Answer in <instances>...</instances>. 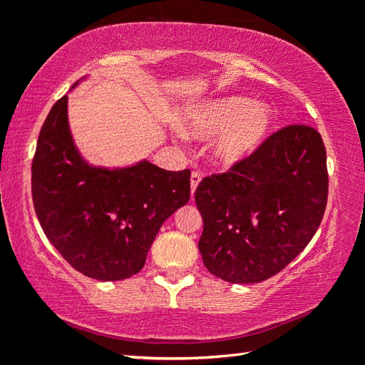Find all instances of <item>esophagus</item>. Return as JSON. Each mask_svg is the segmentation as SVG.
Wrapping results in <instances>:
<instances>
[{"instance_id":"1","label":"esophagus","mask_w":365,"mask_h":365,"mask_svg":"<svg viewBox=\"0 0 365 365\" xmlns=\"http://www.w3.org/2000/svg\"><path fill=\"white\" fill-rule=\"evenodd\" d=\"M201 174L197 170H195V172H191V177H190V185H191V196H193V193H195V190H196V187L197 185H200V182H201Z\"/></svg>"}]
</instances>
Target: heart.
I'll return each instance as SVG.
<instances>
[{
  "label": "heart",
  "mask_w": 365,
  "mask_h": 365,
  "mask_svg": "<svg viewBox=\"0 0 365 365\" xmlns=\"http://www.w3.org/2000/svg\"><path fill=\"white\" fill-rule=\"evenodd\" d=\"M269 125V109L251 106L250 100L240 96L209 101L191 109L183 120V130L196 138H207L222 130L214 153L225 164L250 156L264 140Z\"/></svg>",
  "instance_id": "obj_1"
}]
</instances>
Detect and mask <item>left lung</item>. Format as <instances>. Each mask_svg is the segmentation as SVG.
Listing matches in <instances>:
<instances>
[{"label":"left lung","mask_w":365,"mask_h":365,"mask_svg":"<svg viewBox=\"0 0 365 365\" xmlns=\"http://www.w3.org/2000/svg\"><path fill=\"white\" fill-rule=\"evenodd\" d=\"M327 196L320 133L302 123L282 127L227 172L197 185L195 201L205 222L197 248L206 269L230 283L279 274L317 232Z\"/></svg>","instance_id":"1"}]
</instances>
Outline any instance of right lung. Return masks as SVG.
I'll return each mask as SVG.
<instances>
[{"mask_svg":"<svg viewBox=\"0 0 365 365\" xmlns=\"http://www.w3.org/2000/svg\"><path fill=\"white\" fill-rule=\"evenodd\" d=\"M190 174L148 160L127 169L90 168L73 146L66 95L38 135L34 207L48 240L73 269L95 280H123L143 269L160 225L188 202Z\"/></svg>","mask_w":365,"mask_h":365,"instance_id":"add662e5","label":"right lung"}]
</instances>
